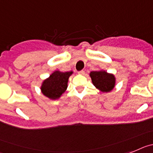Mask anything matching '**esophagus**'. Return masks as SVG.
Segmentation results:
<instances>
[{"label": "esophagus", "mask_w": 153, "mask_h": 153, "mask_svg": "<svg viewBox=\"0 0 153 153\" xmlns=\"http://www.w3.org/2000/svg\"><path fill=\"white\" fill-rule=\"evenodd\" d=\"M78 74H79V75H85V71H83V70H82V71H78Z\"/></svg>", "instance_id": "esophagus-1"}]
</instances>
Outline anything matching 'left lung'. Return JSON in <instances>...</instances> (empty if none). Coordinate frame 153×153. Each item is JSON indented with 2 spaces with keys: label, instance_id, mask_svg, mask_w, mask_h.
Segmentation results:
<instances>
[{
  "label": "left lung",
  "instance_id": "8db88e82",
  "mask_svg": "<svg viewBox=\"0 0 153 153\" xmlns=\"http://www.w3.org/2000/svg\"><path fill=\"white\" fill-rule=\"evenodd\" d=\"M91 82L97 89L102 93H108L114 89L116 83V78L111 73L105 70L91 71L89 74Z\"/></svg>",
  "mask_w": 153,
  "mask_h": 153
}]
</instances>
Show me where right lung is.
Listing matches in <instances>:
<instances>
[{"mask_svg": "<svg viewBox=\"0 0 153 153\" xmlns=\"http://www.w3.org/2000/svg\"><path fill=\"white\" fill-rule=\"evenodd\" d=\"M73 71H61L59 70L53 71L48 78L43 80L41 85V91L48 99L57 100L65 92L68 88L69 77Z\"/></svg>", "mask_w": 153, "mask_h": 153, "instance_id": "obj_1", "label": "right lung"}]
</instances>
